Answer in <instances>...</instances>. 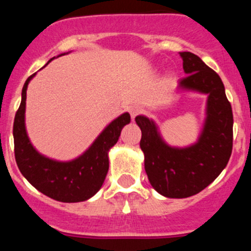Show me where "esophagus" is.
<instances>
[{
	"instance_id": "obj_1",
	"label": "esophagus",
	"mask_w": 251,
	"mask_h": 251,
	"mask_svg": "<svg viewBox=\"0 0 251 251\" xmlns=\"http://www.w3.org/2000/svg\"><path fill=\"white\" fill-rule=\"evenodd\" d=\"M128 112H129V114H131L132 119H134L138 114L142 113L143 108L139 107V106H131V107H128Z\"/></svg>"
}]
</instances>
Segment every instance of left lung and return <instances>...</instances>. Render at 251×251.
<instances>
[{"instance_id":"obj_1","label":"left lung","mask_w":251,"mask_h":251,"mask_svg":"<svg viewBox=\"0 0 251 251\" xmlns=\"http://www.w3.org/2000/svg\"><path fill=\"white\" fill-rule=\"evenodd\" d=\"M180 56L188 75L179 80V87L209 96L208 117L198 142L185 149L170 148L152 120L135 118L150 183L169 198H186L205 189L223 171L232 151L234 117L220 75L194 53L181 51Z\"/></svg>"}]
</instances>
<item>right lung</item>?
<instances>
[{"mask_svg": "<svg viewBox=\"0 0 251 251\" xmlns=\"http://www.w3.org/2000/svg\"><path fill=\"white\" fill-rule=\"evenodd\" d=\"M35 74H31L25 82L21 103L14 119V152L17 166L34 188L53 200L65 203L88 200L101 188L108 171V150L118 142L120 132L131 122V117L128 113L118 117L85 153L72 162H55L43 157L33 148L25 127L27 86Z\"/></svg>", "mask_w": 251, "mask_h": 251, "instance_id": "1", "label": "right lung"}]
</instances>
